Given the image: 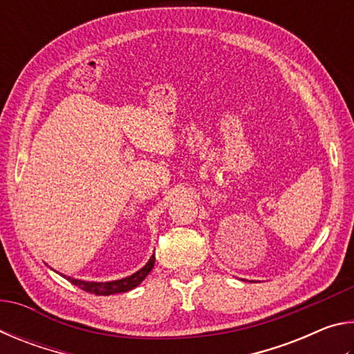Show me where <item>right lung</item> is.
I'll return each instance as SVG.
<instances>
[{
    "label": "right lung",
    "mask_w": 354,
    "mask_h": 354,
    "mask_svg": "<svg viewBox=\"0 0 354 354\" xmlns=\"http://www.w3.org/2000/svg\"><path fill=\"white\" fill-rule=\"evenodd\" d=\"M153 266H154V256H151V259L147 262V266L140 268L139 272H136L128 278H123L118 281H109V283H88V281L73 279L70 277L67 279L71 284L80 287V289L95 293V295H111V293H122V292H128L131 289H134V287L139 286L142 281L148 277V273L151 272Z\"/></svg>",
    "instance_id": "1"
}]
</instances>
